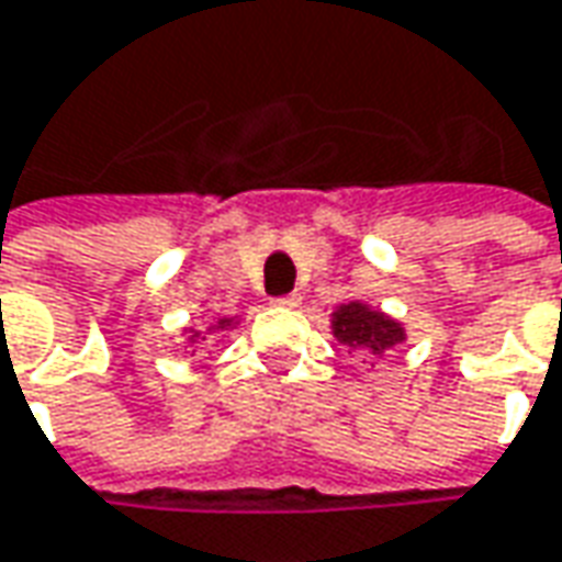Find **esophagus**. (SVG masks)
<instances>
[{
	"label": "esophagus",
	"mask_w": 562,
	"mask_h": 562,
	"mask_svg": "<svg viewBox=\"0 0 562 562\" xmlns=\"http://www.w3.org/2000/svg\"><path fill=\"white\" fill-rule=\"evenodd\" d=\"M297 301H301V297H297L295 292H289V295H277V297H273V304H277V307H297Z\"/></svg>",
	"instance_id": "1"
}]
</instances>
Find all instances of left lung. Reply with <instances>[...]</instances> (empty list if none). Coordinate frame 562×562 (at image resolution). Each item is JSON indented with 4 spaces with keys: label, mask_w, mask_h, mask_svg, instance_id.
Listing matches in <instances>:
<instances>
[{
    "label": "left lung",
    "mask_w": 562,
    "mask_h": 562,
    "mask_svg": "<svg viewBox=\"0 0 562 562\" xmlns=\"http://www.w3.org/2000/svg\"><path fill=\"white\" fill-rule=\"evenodd\" d=\"M335 335L347 347H362L372 353H381L403 341V329L387 316L369 311L366 304H347L335 313Z\"/></svg>",
    "instance_id": "1"
}]
</instances>
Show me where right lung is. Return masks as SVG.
I'll list each match as a JSON object with an SVG mask.
<instances>
[{
  "label": "right lung",
  "instance_id": "obj_1",
  "mask_svg": "<svg viewBox=\"0 0 562 562\" xmlns=\"http://www.w3.org/2000/svg\"><path fill=\"white\" fill-rule=\"evenodd\" d=\"M224 323H227V319H221V323H217V326H224Z\"/></svg>",
  "mask_w": 562,
  "mask_h": 562
}]
</instances>
